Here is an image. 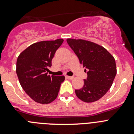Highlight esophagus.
Here are the masks:
<instances>
[{
  "label": "esophagus",
  "mask_w": 134,
  "mask_h": 134,
  "mask_svg": "<svg viewBox=\"0 0 134 134\" xmlns=\"http://www.w3.org/2000/svg\"><path fill=\"white\" fill-rule=\"evenodd\" d=\"M66 77L68 79H69V80H72V79H74V76H66Z\"/></svg>",
  "instance_id": "esophagus-1"
}]
</instances>
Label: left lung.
<instances>
[{
	"mask_svg": "<svg viewBox=\"0 0 134 134\" xmlns=\"http://www.w3.org/2000/svg\"><path fill=\"white\" fill-rule=\"evenodd\" d=\"M66 41L88 70L83 86L75 90L76 95L85 103L99 100L111 88L117 74L114 57L103 46L88 40L68 38Z\"/></svg>",
	"mask_w": 134,
	"mask_h": 134,
	"instance_id": "8db88e82",
	"label": "left lung"
}]
</instances>
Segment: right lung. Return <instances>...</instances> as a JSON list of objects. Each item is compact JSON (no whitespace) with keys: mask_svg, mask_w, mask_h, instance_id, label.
<instances>
[{"mask_svg":"<svg viewBox=\"0 0 134 134\" xmlns=\"http://www.w3.org/2000/svg\"><path fill=\"white\" fill-rule=\"evenodd\" d=\"M63 39L36 42L23 50L16 60V72L20 85L34 101L48 104L58 97L64 76L48 75L55 51Z\"/></svg>","mask_w":134,"mask_h":134,"instance_id":"add662e5","label":"right lung"}]
</instances>
